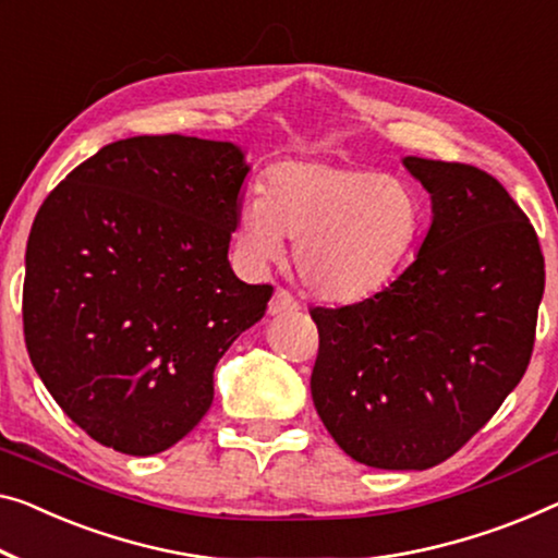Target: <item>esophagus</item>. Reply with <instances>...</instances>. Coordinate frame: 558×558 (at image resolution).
I'll return each instance as SVG.
<instances>
[{
	"label": "esophagus",
	"instance_id": "esophagus-1",
	"mask_svg": "<svg viewBox=\"0 0 558 558\" xmlns=\"http://www.w3.org/2000/svg\"><path fill=\"white\" fill-rule=\"evenodd\" d=\"M298 301L288 290H276V295L270 298L268 303V315H286V313H295L298 311Z\"/></svg>",
	"mask_w": 558,
	"mask_h": 558
}]
</instances>
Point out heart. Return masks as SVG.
I'll return each mask as SVG.
<instances>
[{"label":"heart","instance_id":"1","mask_svg":"<svg viewBox=\"0 0 558 558\" xmlns=\"http://www.w3.org/2000/svg\"><path fill=\"white\" fill-rule=\"evenodd\" d=\"M421 232V199L409 182L353 165L288 160L245 193L235 245L253 268L295 240V270L315 298L355 305L378 295L409 260Z\"/></svg>","mask_w":558,"mask_h":558}]
</instances>
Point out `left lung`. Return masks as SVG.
I'll use <instances>...</instances> for the list:
<instances>
[{
  "instance_id": "8db88e82",
  "label": "left lung",
  "mask_w": 558,
  "mask_h": 558,
  "mask_svg": "<svg viewBox=\"0 0 558 558\" xmlns=\"http://www.w3.org/2000/svg\"><path fill=\"white\" fill-rule=\"evenodd\" d=\"M430 195L415 260L386 290L313 307L311 393L353 461L423 471L451 459L519 386L544 295L536 230L492 174L403 157Z\"/></svg>"
}]
</instances>
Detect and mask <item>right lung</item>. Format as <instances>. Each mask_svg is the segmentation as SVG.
Wrapping results in <instances>:
<instances>
[{"label": "right lung", "mask_w": 558, "mask_h": 558, "mask_svg": "<svg viewBox=\"0 0 558 558\" xmlns=\"http://www.w3.org/2000/svg\"><path fill=\"white\" fill-rule=\"evenodd\" d=\"M245 153L143 135L105 145L41 203L27 243L22 318L32 365L97 444L153 456L193 430L213 373L265 315L228 247Z\"/></svg>", "instance_id": "1"}]
</instances>
